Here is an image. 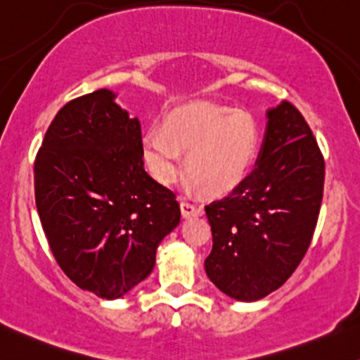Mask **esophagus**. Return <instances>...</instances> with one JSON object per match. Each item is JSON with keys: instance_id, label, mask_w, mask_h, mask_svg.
<instances>
[{"instance_id": "obj_1", "label": "esophagus", "mask_w": 360, "mask_h": 360, "mask_svg": "<svg viewBox=\"0 0 360 360\" xmlns=\"http://www.w3.org/2000/svg\"><path fill=\"white\" fill-rule=\"evenodd\" d=\"M180 211H181V216L184 217H192V216H202V207L197 204H192V202L188 200H181L180 202Z\"/></svg>"}]
</instances>
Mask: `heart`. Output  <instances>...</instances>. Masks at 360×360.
Masks as SVG:
<instances>
[{
	"label": "heart",
	"instance_id": "heart-1",
	"mask_svg": "<svg viewBox=\"0 0 360 360\" xmlns=\"http://www.w3.org/2000/svg\"><path fill=\"white\" fill-rule=\"evenodd\" d=\"M262 144L260 126L246 110L193 102L169 112L163 126H151L141 141L143 160L163 187L185 173L204 192H231L252 172Z\"/></svg>",
	"mask_w": 360,
	"mask_h": 360
}]
</instances>
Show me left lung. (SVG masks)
I'll use <instances>...</instances> for the list:
<instances>
[{"mask_svg":"<svg viewBox=\"0 0 360 360\" xmlns=\"http://www.w3.org/2000/svg\"><path fill=\"white\" fill-rule=\"evenodd\" d=\"M323 181L325 161L304 117L289 102L269 108L253 172L205 205L212 250L204 267L221 292L258 301L292 276L316 228Z\"/></svg>","mask_w":360,"mask_h":360,"instance_id":"8db88e82","label":"left lung"}]
</instances>
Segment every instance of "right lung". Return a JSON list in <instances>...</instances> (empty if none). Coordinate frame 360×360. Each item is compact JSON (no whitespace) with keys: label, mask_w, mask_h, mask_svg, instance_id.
Wrapping results in <instances>:
<instances>
[{"label":"right lung","mask_w":360,"mask_h":360,"mask_svg":"<svg viewBox=\"0 0 360 360\" xmlns=\"http://www.w3.org/2000/svg\"><path fill=\"white\" fill-rule=\"evenodd\" d=\"M115 96L102 88L64 105L34 165L35 204L59 267L103 300L143 282L180 223L175 193L144 169L139 120Z\"/></svg>","instance_id":"1"}]
</instances>
